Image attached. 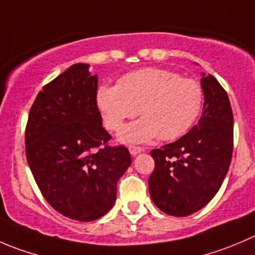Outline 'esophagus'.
Masks as SVG:
<instances>
[{"label": "esophagus", "instance_id": "34e87169", "mask_svg": "<svg viewBox=\"0 0 255 255\" xmlns=\"http://www.w3.org/2000/svg\"><path fill=\"white\" fill-rule=\"evenodd\" d=\"M129 152L132 155H135V154H138V153L143 152V148L138 147V145H129Z\"/></svg>", "mask_w": 255, "mask_h": 255}]
</instances>
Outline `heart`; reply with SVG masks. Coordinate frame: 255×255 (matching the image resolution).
<instances>
[{
	"label": "heart",
	"mask_w": 255,
	"mask_h": 255,
	"mask_svg": "<svg viewBox=\"0 0 255 255\" xmlns=\"http://www.w3.org/2000/svg\"><path fill=\"white\" fill-rule=\"evenodd\" d=\"M203 102L198 81L162 68L134 71L121 78L118 86H102L97 91V106L111 132H118L137 113L142 116L121 132V139L128 143L182 137L197 122Z\"/></svg>",
	"instance_id": "heart-1"
}]
</instances>
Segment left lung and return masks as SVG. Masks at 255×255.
<instances>
[{"mask_svg":"<svg viewBox=\"0 0 255 255\" xmlns=\"http://www.w3.org/2000/svg\"><path fill=\"white\" fill-rule=\"evenodd\" d=\"M204 111L187 134L152 149L155 167L149 194L165 214L185 217L203 208L221 188L233 154V112L226 90L212 75L202 77Z\"/></svg>","mask_w":255,"mask_h":255,"instance_id":"8db88e82","label":"left lung"}]
</instances>
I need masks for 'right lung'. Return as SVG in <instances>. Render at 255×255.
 Segmentation results:
<instances>
[{"label":"right lung","mask_w":255,"mask_h":255,"mask_svg":"<svg viewBox=\"0 0 255 255\" xmlns=\"http://www.w3.org/2000/svg\"><path fill=\"white\" fill-rule=\"evenodd\" d=\"M98 77L73 65L39 91L24 132L26 158L49 206L91 222L113 207L117 183L132 163L123 144L112 145L97 106Z\"/></svg>","instance_id":"add662e5"}]
</instances>
